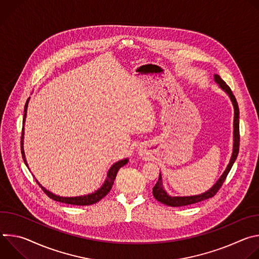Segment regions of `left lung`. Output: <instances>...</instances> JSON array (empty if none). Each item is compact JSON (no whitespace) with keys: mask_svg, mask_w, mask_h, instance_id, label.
<instances>
[{"mask_svg":"<svg viewBox=\"0 0 259 259\" xmlns=\"http://www.w3.org/2000/svg\"><path fill=\"white\" fill-rule=\"evenodd\" d=\"M214 79L216 81V83L219 84L220 88L224 89L229 96L232 99V102L234 104V108H235V119H234V151H233V155L230 161V164L227 167V170L225 171V173L223 174L219 178V180L214 184V187H212L211 190H209L208 192L202 194V195H198V196H193V197H170L166 194V192L163 190V184H162V177L161 174L159 175V179L158 182L156 183V186L153 189V195L155 197L156 200H158L159 202L171 206V207H181V206H188L191 204H195L198 202H202L204 200H207L209 198L214 197L217 192L219 191V189L223 187V184L229 174V172L231 171L237 157L239 154V147H240V126H239V106H238V102L236 100L235 95L233 94L231 88L227 85V83L221 79L218 75L214 76Z\"/></svg>","mask_w":259,"mask_h":259,"instance_id":"8db88e82","label":"left lung"}]
</instances>
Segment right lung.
I'll use <instances>...</instances> for the list:
<instances>
[{
    "instance_id": "1",
    "label": "right lung",
    "mask_w": 259,
    "mask_h": 259,
    "mask_svg": "<svg viewBox=\"0 0 259 259\" xmlns=\"http://www.w3.org/2000/svg\"><path fill=\"white\" fill-rule=\"evenodd\" d=\"M28 100L29 98L26 100V103L24 105V115H23V124H24V121H25V117H26V109H27V105H28ZM23 127H22V134H21V154H22V157H23V161L24 163L26 164V161H25V158H24V152H23ZM128 162V159H125V160H122V161H119L117 162L116 164H114L112 166V168L109 169L108 173H107V178L105 180V182L103 183V186L101 187V189H99L97 192H95L94 194H91V195H86V196H83V197H75V198H63V197H59V196H56V195H53L52 193L48 192L47 190H45L41 184L38 182L39 186L41 187V189L44 191V193L52 200L54 201H57V202H60V203H64V204H70V205H77V206H87V205H92V204H95L97 202H99L102 198H104L110 191V189H112L113 184H114V181L116 179V176H117V173L119 171V169L121 167H123L124 165H126ZM27 166V164H26Z\"/></svg>"
}]
</instances>
